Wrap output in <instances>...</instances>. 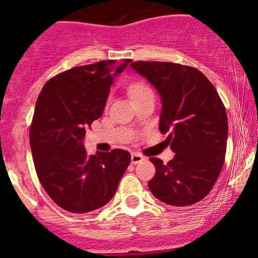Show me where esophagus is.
<instances>
[{"instance_id": "1", "label": "esophagus", "mask_w": 258, "mask_h": 258, "mask_svg": "<svg viewBox=\"0 0 258 258\" xmlns=\"http://www.w3.org/2000/svg\"><path fill=\"white\" fill-rule=\"evenodd\" d=\"M143 160H145V157L142 155H139V153H132V164L133 165L139 164V162H142Z\"/></svg>"}]
</instances>
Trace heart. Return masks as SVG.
<instances>
[{
    "label": "heart",
    "mask_w": 258,
    "mask_h": 258,
    "mask_svg": "<svg viewBox=\"0 0 258 258\" xmlns=\"http://www.w3.org/2000/svg\"><path fill=\"white\" fill-rule=\"evenodd\" d=\"M148 92H152V91H151V88L147 86V84H145V83H142V82L133 83V84H131L129 88H127V93H129V96H131L132 101L138 98V97L142 96V94L148 93Z\"/></svg>",
    "instance_id": "heart-1"
}]
</instances>
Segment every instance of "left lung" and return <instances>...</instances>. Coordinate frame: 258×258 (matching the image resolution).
Wrapping results in <instances>:
<instances>
[{"label":"left lung","instance_id":"obj_1","mask_svg":"<svg viewBox=\"0 0 258 258\" xmlns=\"http://www.w3.org/2000/svg\"><path fill=\"white\" fill-rule=\"evenodd\" d=\"M131 66L161 97L160 132L175 156L167 164L152 157L156 174L148 186L161 202L183 207L200 202L223 169L228 141V116L219 93L200 70L158 61Z\"/></svg>","mask_w":258,"mask_h":258}]
</instances>
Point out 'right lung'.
Returning a JSON list of instances; mask_svg holds the SVG:
<instances>
[{"label":"right lung","mask_w":258,"mask_h":258,"mask_svg":"<svg viewBox=\"0 0 258 258\" xmlns=\"http://www.w3.org/2000/svg\"><path fill=\"white\" fill-rule=\"evenodd\" d=\"M132 60H106L73 68L44 84L29 131L35 171L52 201L74 214L105 206L131 164L124 150L89 156L86 129L101 117L113 78Z\"/></svg>","instance_id":"1"}]
</instances>
